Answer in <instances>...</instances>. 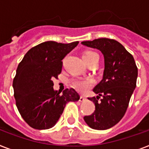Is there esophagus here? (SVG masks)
<instances>
[{"label": "esophagus", "mask_w": 149, "mask_h": 149, "mask_svg": "<svg viewBox=\"0 0 149 149\" xmlns=\"http://www.w3.org/2000/svg\"><path fill=\"white\" fill-rule=\"evenodd\" d=\"M86 100V98L84 97V96H80V97H79V101L80 102H84Z\"/></svg>", "instance_id": "34e87169"}]
</instances>
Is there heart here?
I'll return each instance as SVG.
<instances>
[{
	"label": "heart",
	"instance_id": "heart-1",
	"mask_svg": "<svg viewBox=\"0 0 149 149\" xmlns=\"http://www.w3.org/2000/svg\"><path fill=\"white\" fill-rule=\"evenodd\" d=\"M94 55H97V53L94 52L86 51L83 54V59L86 60V59L91 58ZM72 84L75 88H77L78 91H84L91 86V84H92V79L90 78L88 79H75L72 81Z\"/></svg>",
	"mask_w": 149,
	"mask_h": 149
}]
</instances>
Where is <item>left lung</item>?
<instances>
[{"label": "left lung", "instance_id": "8db88e82", "mask_svg": "<svg viewBox=\"0 0 149 149\" xmlns=\"http://www.w3.org/2000/svg\"><path fill=\"white\" fill-rule=\"evenodd\" d=\"M81 44L100 50L104 58L103 79L93 90L98 95L88 97L95 104V111L84 119L93 129H109L121 120L127 111L136 87L138 68L132 54L116 40L102 38ZM100 96L102 99L98 102Z\"/></svg>", "mask_w": 149, "mask_h": 149}]
</instances>
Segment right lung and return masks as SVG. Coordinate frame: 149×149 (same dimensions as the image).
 <instances>
[{
    "label": "right lung",
    "mask_w": 149,
    "mask_h": 149,
    "mask_svg": "<svg viewBox=\"0 0 149 149\" xmlns=\"http://www.w3.org/2000/svg\"><path fill=\"white\" fill-rule=\"evenodd\" d=\"M79 42L69 44L48 41L31 48L18 64L13 80L16 106L24 121L35 129L51 128L60 118L65 104L76 102L74 89L58 92L53 89L63 66L62 60Z\"/></svg>",
    "instance_id": "obj_1"
}]
</instances>
